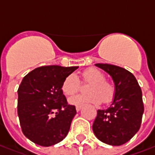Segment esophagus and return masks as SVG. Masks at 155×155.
Returning <instances> with one entry per match:
<instances>
[{"instance_id":"esophagus-1","label":"esophagus","mask_w":155,"mask_h":155,"mask_svg":"<svg viewBox=\"0 0 155 155\" xmlns=\"http://www.w3.org/2000/svg\"><path fill=\"white\" fill-rule=\"evenodd\" d=\"M75 109H76V111H80L81 110V105H77L76 107H75Z\"/></svg>"}]
</instances>
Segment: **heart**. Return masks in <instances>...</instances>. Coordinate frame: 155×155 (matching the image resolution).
<instances>
[{"instance_id": "obj_1", "label": "heart", "mask_w": 155, "mask_h": 155, "mask_svg": "<svg viewBox=\"0 0 155 155\" xmlns=\"http://www.w3.org/2000/svg\"><path fill=\"white\" fill-rule=\"evenodd\" d=\"M82 81L89 84V94H78L71 97L69 101L71 104H98L101 100L104 104L110 103L116 94V87L113 83L106 81L105 74L96 68H88L82 72ZM81 81L74 74L64 78L61 85V91L65 96H71L80 91Z\"/></svg>"}]
</instances>
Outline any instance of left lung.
I'll return each instance as SVG.
<instances>
[{
	"label": "left lung",
	"instance_id": "1",
	"mask_svg": "<svg viewBox=\"0 0 155 155\" xmlns=\"http://www.w3.org/2000/svg\"><path fill=\"white\" fill-rule=\"evenodd\" d=\"M110 74L116 87L113 103L97 110L93 131L99 140L110 145H121L139 131L143 109L142 91L132 73L120 66L95 64Z\"/></svg>",
	"mask_w": 155,
	"mask_h": 155
}]
</instances>
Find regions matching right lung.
Wrapping results in <instances>:
<instances>
[{
  "instance_id": "1",
  "label": "right lung",
  "mask_w": 155,
  "mask_h": 155,
  "mask_svg": "<svg viewBox=\"0 0 155 155\" xmlns=\"http://www.w3.org/2000/svg\"><path fill=\"white\" fill-rule=\"evenodd\" d=\"M76 69L41 66L23 78L17 91V113L24 135L36 144L51 146L67 135L76 110L68 104L61 85Z\"/></svg>"
}]
</instances>
